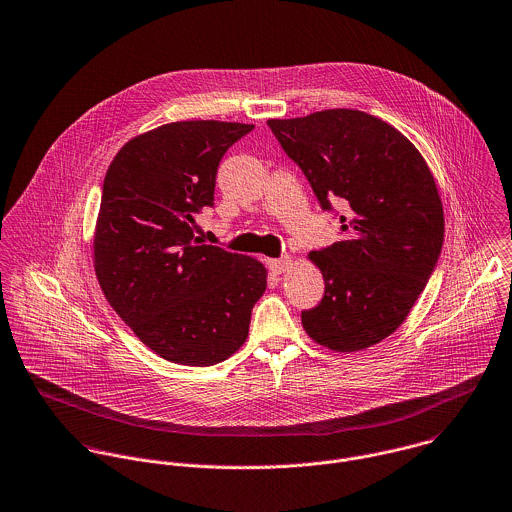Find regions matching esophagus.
Returning a JSON list of instances; mask_svg holds the SVG:
<instances>
[{
  "instance_id": "34e87169",
  "label": "esophagus",
  "mask_w": 512,
  "mask_h": 512,
  "mask_svg": "<svg viewBox=\"0 0 512 512\" xmlns=\"http://www.w3.org/2000/svg\"><path fill=\"white\" fill-rule=\"evenodd\" d=\"M268 266L272 270V274H286L292 266V258L290 256H284V258H274V260H268Z\"/></svg>"
}]
</instances>
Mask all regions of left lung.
<instances>
[{
  "label": "left lung",
  "instance_id": "left-lung-1",
  "mask_svg": "<svg viewBox=\"0 0 512 512\" xmlns=\"http://www.w3.org/2000/svg\"><path fill=\"white\" fill-rule=\"evenodd\" d=\"M323 211L345 209L343 240L309 252L325 295L301 311L319 345L355 353L392 335L424 292L443 244L436 179L416 146L384 120L335 108L268 120Z\"/></svg>",
  "mask_w": 512,
  "mask_h": 512
}]
</instances>
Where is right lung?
I'll list each match as a JSON object with an SVG mask.
<instances>
[{"label":"right lung","mask_w":512,"mask_h":512,"mask_svg":"<svg viewBox=\"0 0 512 512\" xmlns=\"http://www.w3.org/2000/svg\"><path fill=\"white\" fill-rule=\"evenodd\" d=\"M252 124L171 122L112 159L94 230V270L112 309L165 361L211 366L248 337L268 272L250 256L203 244L195 217L213 207L226 149Z\"/></svg>","instance_id":"obj_1"}]
</instances>
